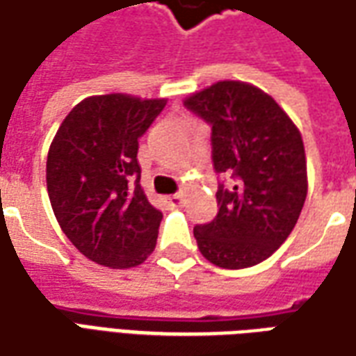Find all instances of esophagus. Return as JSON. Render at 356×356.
<instances>
[{
    "instance_id": "34e87169",
    "label": "esophagus",
    "mask_w": 356,
    "mask_h": 356,
    "mask_svg": "<svg viewBox=\"0 0 356 356\" xmlns=\"http://www.w3.org/2000/svg\"><path fill=\"white\" fill-rule=\"evenodd\" d=\"M181 200H183V195H181V193H177V195H173L168 198V202H170V206H173V208H175V206H179V204H181Z\"/></svg>"
}]
</instances>
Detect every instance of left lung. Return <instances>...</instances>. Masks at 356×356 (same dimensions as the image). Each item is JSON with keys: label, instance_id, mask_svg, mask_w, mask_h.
<instances>
[{"label": "left lung", "instance_id": "obj_1", "mask_svg": "<svg viewBox=\"0 0 356 356\" xmlns=\"http://www.w3.org/2000/svg\"><path fill=\"white\" fill-rule=\"evenodd\" d=\"M185 106L212 125L220 186L218 216L196 225L198 250L212 264L241 270L260 264L297 225L308 191L307 156L299 127L270 94L243 81H220L193 92Z\"/></svg>", "mask_w": 356, "mask_h": 356}]
</instances>
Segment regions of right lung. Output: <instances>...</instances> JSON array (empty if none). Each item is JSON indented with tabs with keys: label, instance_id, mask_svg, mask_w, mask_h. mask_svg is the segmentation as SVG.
I'll list each match as a JSON object with an SVG mask.
<instances>
[{
	"label": "right lung",
	"instance_id": "obj_1",
	"mask_svg": "<svg viewBox=\"0 0 356 356\" xmlns=\"http://www.w3.org/2000/svg\"><path fill=\"white\" fill-rule=\"evenodd\" d=\"M168 98L102 94L79 102L49 144L46 183L56 220L88 260L113 270L152 254L161 212L148 202L138 138Z\"/></svg>",
	"mask_w": 356,
	"mask_h": 356
}]
</instances>
